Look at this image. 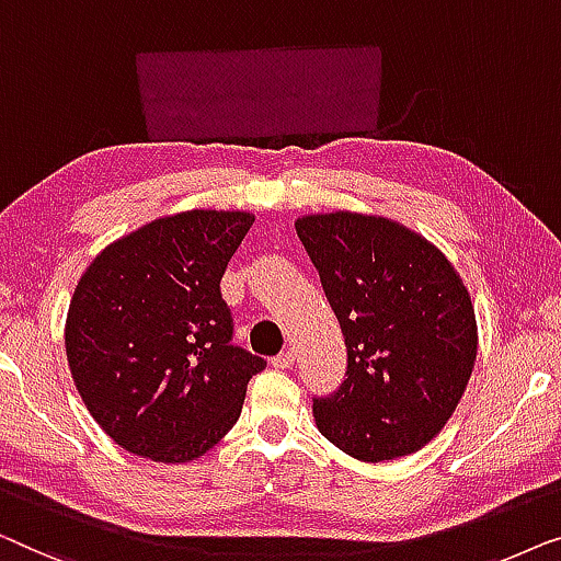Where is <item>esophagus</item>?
Here are the masks:
<instances>
[{
    "label": "esophagus",
    "mask_w": 561,
    "mask_h": 561,
    "mask_svg": "<svg viewBox=\"0 0 561 561\" xmlns=\"http://www.w3.org/2000/svg\"><path fill=\"white\" fill-rule=\"evenodd\" d=\"M272 363H274V368H279V370H287V368H291V363H295V348L282 351L279 356H274V358H272Z\"/></svg>",
    "instance_id": "obj_1"
}]
</instances>
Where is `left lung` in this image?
<instances>
[{
    "instance_id": "left-lung-1",
    "label": "left lung",
    "mask_w": 561,
    "mask_h": 561,
    "mask_svg": "<svg viewBox=\"0 0 561 561\" xmlns=\"http://www.w3.org/2000/svg\"><path fill=\"white\" fill-rule=\"evenodd\" d=\"M295 228L348 351L345 381L312 397L318 430L363 462L416 453L445 427L476 363V310L460 274L386 218L330 213Z\"/></svg>"
}]
</instances>
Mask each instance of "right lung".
<instances>
[{
	"mask_svg": "<svg viewBox=\"0 0 561 561\" xmlns=\"http://www.w3.org/2000/svg\"><path fill=\"white\" fill-rule=\"evenodd\" d=\"M249 213L187 210L93 259L70 299L68 366L108 437L157 462H187L233 427L266 360L233 345L220 295Z\"/></svg>",
	"mask_w": 561,
	"mask_h": 561,
	"instance_id": "1",
	"label": "right lung"
}]
</instances>
